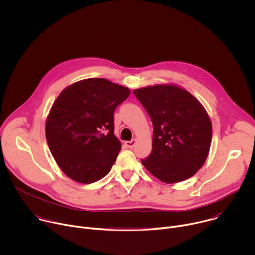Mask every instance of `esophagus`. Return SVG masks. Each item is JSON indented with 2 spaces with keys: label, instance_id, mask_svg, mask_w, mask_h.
I'll use <instances>...</instances> for the list:
<instances>
[{
  "label": "esophagus",
  "instance_id": "esophagus-1",
  "mask_svg": "<svg viewBox=\"0 0 255 255\" xmlns=\"http://www.w3.org/2000/svg\"><path fill=\"white\" fill-rule=\"evenodd\" d=\"M136 139H132L131 141H125V145H126V147H128V148H133L135 145H136Z\"/></svg>",
  "mask_w": 255,
  "mask_h": 255
}]
</instances>
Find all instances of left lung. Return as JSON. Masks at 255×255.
Returning <instances> with one entry per match:
<instances>
[{
	"mask_svg": "<svg viewBox=\"0 0 255 255\" xmlns=\"http://www.w3.org/2000/svg\"><path fill=\"white\" fill-rule=\"evenodd\" d=\"M153 124L152 151L143 165L165 184L193 176L205 163L212 123L203 105L187 90L155 85L133 91Z\"/></svg>",
	"mask_w": 255,
	"mask_h": 255,
	"instance_id": "8db88e82",
	"label": "left lung"
}]
</instances>
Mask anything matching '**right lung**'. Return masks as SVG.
Masks as SVG:
<instances>
[{"instance_id": "right-lung-1", "label": "right lung", "mask_w": 255, "mask_h": 255, "mask_svg": "<svg viewBox=\"0 0 255 255\" xmlns=\"http://www.w3.org/2000/svg\"><path fill=\"white\" fill-rule=\"evenodd\" d=\"M130 90L105 79H87L65 88L45 124L48 147L61 170L81 184L110 171L121 142L114 134V111Z\"/></svg>"}]
</instances>
